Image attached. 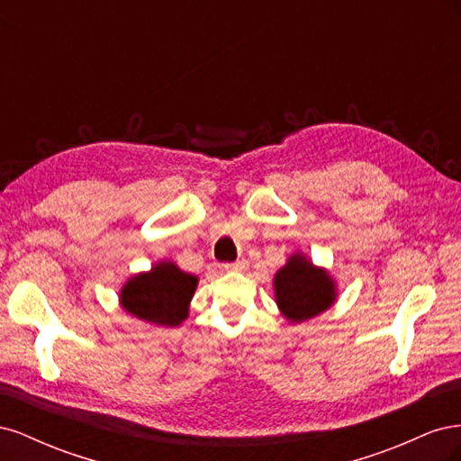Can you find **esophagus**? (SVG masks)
<instances>
[{"mask_svg": "<svg viewBox=\"0 0 461 461\" xmlns=\"http://www.w3.org/2000/svg\"><path fill=\"white\" fill-rule=\"evenodd\" d=\"M248 259L246 258H240V259H236V261H232V263H225L222 265V267H225L227 271H246L248 269Z\"/></svg>", "mask_w": 461, "mask_h": 461, "instance_id": "34e87169", "label": "esophagus"}]
</instances>
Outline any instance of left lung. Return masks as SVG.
<instances>
[{
  "label": "left lung",
  "mask_w": 461,
  "mask_h": 461,
  "mask_svg": "<svg viewBox=\"0 0 461 461\" xmlns=\"http://www.w3.org/2000/svg\"><path fill=\"white\" fill-rule=\"evenodd\" d=\"M275 298L281 313L300 323L329 310L337 300V286L325 269L294 254L275 275Z\"/></svg>",
  "instance_id": "left-lung-1"
}]
</instances>
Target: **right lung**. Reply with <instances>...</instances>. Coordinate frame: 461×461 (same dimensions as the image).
I'll list each match as a JSON object with an SVG mask.
<instances>
[{
    "label": "right lung",
    "mask_w": 461,
    "mask_h": 461,
    "mask_svg": "<svg viewBox=\"0 0 461 461\" xmlns=\"http://www.w3.org/2000/svg\"><path fill=\"white\" fill-rule=\"evenodd\" d=\"M196 286L198 276L178 269L173 261H161L151 271L129 278L119 298L131 315L153 325L176 327L188 317Z\"/></svg>",
    "instance_id": "right-lung-1"
}]
</instances>
